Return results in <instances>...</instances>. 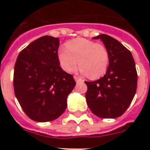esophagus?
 <instances>
[{"label":"esophagus","mask_w":150,"mask_h":150,"mask_svg":"<svg viewBox=\"0 0 150 150\" xmlns=\"http://www.w3.org/2000/svg\"><path fill=\"white\" fill-rule=\"evenodd\" d=\"M74 79H75V82H80V81H82V80L79 77V76H76V75H75V76H74Z\"/></svg>","instance_id":"1"}]
</instances>
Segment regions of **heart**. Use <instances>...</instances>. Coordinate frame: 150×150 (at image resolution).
I'll use <instances>...</instances> for the list:
<instances>
[{
  "label": "heart",
  "mask_w": 150,
  "mask_h": 150,
  "mask_svg": "<svg viewBox=\"0 0 150 150\" xmlns=\"http://www.w3.org/2000/svg\"><path fill=\"white\" fill-rule=\"evenodd\" d=\"M59 63L66 72H71L79 64L80 71L92 79L104 75L109 64V52L104 45L93 40L77 38L57 52Z\"/></svg>",
  "instance_id": "heart-1"
}]
</instances>
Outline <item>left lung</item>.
<instances>
[{"label":"left lung","mask_w":150,"mask_h":150,"mask_svg":"<svg viewBox=\"0 0 150 150\" xmlns=\"http://www.w3.org/2000/svg\"><path fill=\"white\" fill-rule=\"evenodd\" d=\"M93 39L101 40L109 52V66L103 77L86 82L88 107L101 118H116L128 109L137 89V71L129 50L116 39L100 34Z\"/></svg>","instance_id":"1"}]
</instances>
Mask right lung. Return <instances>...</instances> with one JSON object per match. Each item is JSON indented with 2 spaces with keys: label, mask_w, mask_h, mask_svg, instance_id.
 Segmentation results:
<instances>
[{
  "label": "right lung",
  "mask_w": 150,
  "mask_h": 150,
  "mask_svg": "<svg viewBox=\"0 0 150 150\" xmlns=\"http://www.w3.org/2000/svg\"><path fill=\"white\" fill-rule=\"evenodd\" d=\"M58 38L44 36L20 52L14 70V90L23 111L38 122L54 121L67 107L75 86L73 76L61 68Z\"/></svg>",
  "instance_id": "right-lung-1"
}]
</instances>
